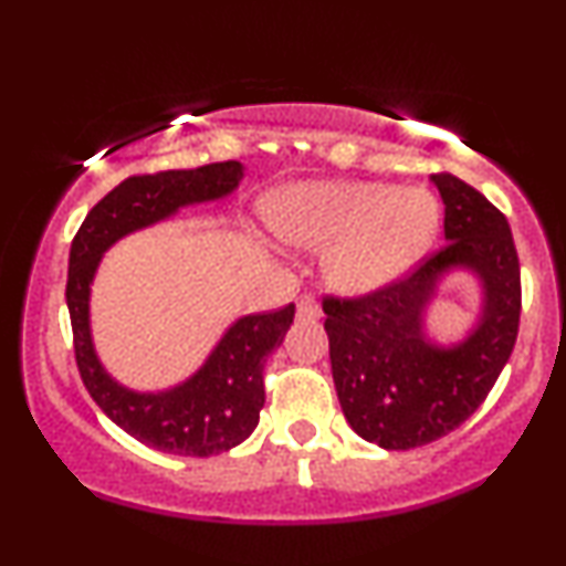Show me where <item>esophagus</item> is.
<instances>
[{
  "label": "esophagus",
  "instance_id": "1",
  "mask_svg": "<svg viewBox=\"0 0 566 566\" xmlns=\"http://www.w3.org/2000/svg\"><path fill=\"white\" fill-rule=\"evenodd\" d=\"M295 311H297V318H308V322H316V318L322 316V305L313 301L311 295H301V297H297Z\"/></svg>",
  "mask_w": 566,
  "mask_h": 566
}]
</instances>
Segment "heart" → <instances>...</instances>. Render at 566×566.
<instances>
[{"instance_id": "1", "label": "heart", "mask_w": 566, "mask_h": 566, "mask_svg": "<svg viewBox=\"0 0 566 566\" xmlns=\"http://www.w3.org/2000/svg\"><path fill=\"white\" fill-rule=\"evenodd\" d=\"M279 240L326 250L324 276L345 295L392 284L430 248L438 206L424 189L377 181H305L282 189L269 206Z\"/></svg>"}]
</instances>
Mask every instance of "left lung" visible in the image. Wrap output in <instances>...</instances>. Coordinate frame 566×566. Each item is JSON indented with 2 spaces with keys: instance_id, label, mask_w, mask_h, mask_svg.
I'll use <instances>...</instances> for the list:
<instances>
[{
  "instance_id": "1",
  "label": "left lung",
  "mask_w": 566,
  "mask_h": 566,
  "mask_svg": "<svg viewBox=\"0 0 566 566\" xmlns=\"http://www.w3.org/2000/svg\"><path fill=\"white\" fill-rule=\"evenodd\" d=\"M446 206V244L406 276L358 301L326 297L332 377L353 432L408 451L478 411L506 366L522 308L520 258L499 208L451 174L432 176ZM453 270L481 284V313L459 344L426 335V311Z\"/></svg>"
}]
</instances>
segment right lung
I'll return each mask as SVG.
<instances>
[{"label": "right lung", "instance_id": "1", "mask_svg": "<svg viewBox=\"0 0 566 566\" xmlns=\"http://www.w3.org/2000/svg\"><path fill=\"white\" fill-rule=\"evenodd\" d=\"M240 160L210 163L192 171L132 176L88 210L73 237L65 301L73 348L88 395L120 430L145 446L176 455H213L248 440L265 403L263 364L287 335L295 305L240 316L223 332L206 364L166 390L139 392L102 366L92 337V284L99 261L134 231L168 221L181 208L223 200L240 187Z\"/></svg>", "mask_w": 566, "mask_h": 566}]
</instances>
